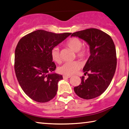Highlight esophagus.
<instances>
[{"label":"esophagus","mask_w":129,"mask_h":129,"mask_svg":"<svg viewBox=\"0 0 129 129\" xmlns=\"http://www.w3.org/2000/svg\"><path fill=\"white\" fill-rule=\"evenodd\" d=\"M63 78L64 79H67V78H70L71 77V76H66V75H63L62 76Z\"/></svg>","instance_id":"esophagus-1"}]
</instances>
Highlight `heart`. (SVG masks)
Here are the masks:
<instances>
[{
	"mask_svg": "<svg viewBox=\"0 0 129 129\" xmlns=\"http://www.w3.org/2000/svg\"><path fill=\"white\" fill-rule=\"evenodd\" d=\"M66 45L74 51L76 53V56L81 59H84L87 57L88 54V50L87 48L82 46L83 43L80 40L76 37H72L67 41ZM51 57L53 61L59 63L61 61L60 52L58 48H54L51 51ZM81 65L80 62L77 61L67 62L61 65L57 69L58 73L61 74L71 76L79 70L81 68Z\"/></svg>",
	"mask_w": 129,
	"mask_h": 129,
	"instance_id": "heart-1",
	"label": "heart"
}]
</instances>
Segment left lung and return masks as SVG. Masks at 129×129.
<instances>
[{"label": "left lung", "mask_w": 129, "mask_h": 129, "mask_svg": "<svg viewBox=\"0 0 129 129\" xmlns=\"http://www.w3.org/2000/svg\"><path fill=\"white\" fill-rule=\"evenodd\" d=\"M89 46L90 56L83 68L87 79L83 76L79 85L74 87L77 96L84 99L99 96L105 92L113 78L116 67L115 46L111 37L97 28H91L73 33Z\"/></svg>", "instance_id": "left-lung-1"}]
</instances>
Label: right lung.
<instances>
[{
  "label": "right lung",
  "instance_id": "right-lung-1",
  "mask_svg": "<svg viewBox=\"0 0 129 129\" xmlns=\"http://www.w3.org/2000/svg\"><path fill=\"white\" fill-rule=\"evenodd\" d=\"M71 34L38 30L18 42L15 51V75L24 92L34 101L45 103L56 96L62 76L53 72L56 66L51 51Z\"/></svg>",
  "mask_w": 129,
  "mask_h": 129
}]
</instances>
